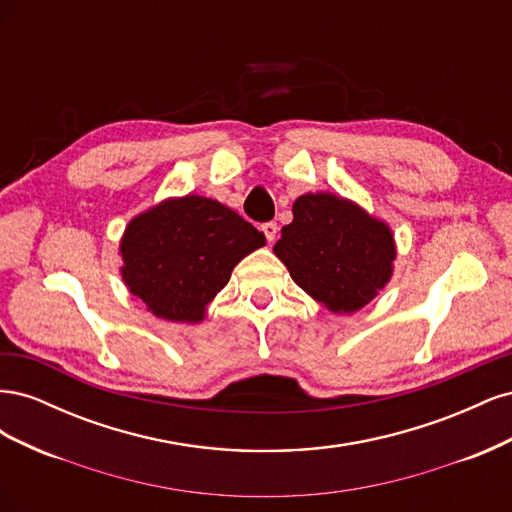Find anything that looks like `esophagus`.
<instances>
[{"instance_id":"obj_1","label":"esophagus","mask_w":512,"mask_h":512,"mask_svg":"<svg viewBox=\"0 0 512 512\" xmlns=\"http://www.w3.org/2000/svg\"><path fill=\"white\" fill-rule=\"evenodd\" d=\"M262 232H265L267 241H269V243H273V241H275V237H277V224H275V222L262 224Z\"/></svg>"}]
</instances>
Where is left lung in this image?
Here are the masks:
<instances>
[{
  "label": "left lung",
  "instance_id": "obj_1",
  "mask_svg": "<svg viewBox=\"0 0 512 512\" xmlns=\"http://www.w3.org/2000/svg\"><path fill=\"white\" fill-rule=\"evenodd\" d=\"M292 215L273 252L309 297L352 314L389 284L397 250L384 222L329 192L299 196Z\"/></svg>",
  "mask_w": 512,
  "mask_h": 512
}]
</instances>
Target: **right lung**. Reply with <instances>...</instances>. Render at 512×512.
Returning a JSON list of instances; mask_svg holds the SVG:
<instances>
[{
  "instance_id": "1",
  "label": "right lung",
  "mask_w": 512,
  "mask_h": 512,
  "mask_svg": "<svg viewBox=\"0 0 512 512\" xmlns=\"http://www.w3.org/2000/svg\"><path fill=\"white\" fill-rule=\"evenodd\" d=\"M265 245L239 213L188 194L136 215L121 237V277L153 316L200 322L239 262Z\"/></svg>"
}]
</instances>
